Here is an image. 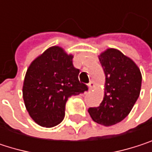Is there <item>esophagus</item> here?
Wrapping results in <instances>:
<instances>
[{"instance_id": "obj_1", "label": "esophagus", "mask_w": 152, "mask_h": 152, "mask_svg": "<svg viewBox=\"0 0 152 152\" xmlns=\"http://www.w3.org/2000/svg\"><path fill=\"white\" fill-rule=\"evenodd\" d=\"M88 87H89V90H92L95 87V83L93 82H90L88 84Z\"/></svg>"}]
</instances>
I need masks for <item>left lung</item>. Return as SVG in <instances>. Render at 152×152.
<instances>
[{
	"instance_id": "1",
	"label": "left lung",
	"mask_w": 152,
	"mask_h": 152,
	"mask_svg": "<svg viewBox=\"0 0 152 152\" xmlns=\"http://www.w3.org/2000/svg\"><path fill=\"white\" fill-rule=\"evenodd\" d=\"M99 59L106 75L104 99L88 112L95 122L108 127L124 120L132 110L140 95L142 74L134 61L117 49H106Z\"/></svg>"
}]
</instances>
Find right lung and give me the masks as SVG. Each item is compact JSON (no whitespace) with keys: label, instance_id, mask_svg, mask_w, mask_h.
I'll return each mask as SVG.
<instances>
[{"label":"right lung","instance_id":"add662e5","mask_svg":"<svg viewBox=\"0 0 152 152\" xmlns=\"http://www.w3.org/2000/svg\"><path fill=\"white\" fill-rule=\"evenodd\" d=\"M73 55L63 48L49 47L29 66L23 85V98L31 119L39 126L53 128L65 116L68 99L88 90L80 83Z\"/></svg>","mask_w":152,"mask_h":152}]
</instances>
